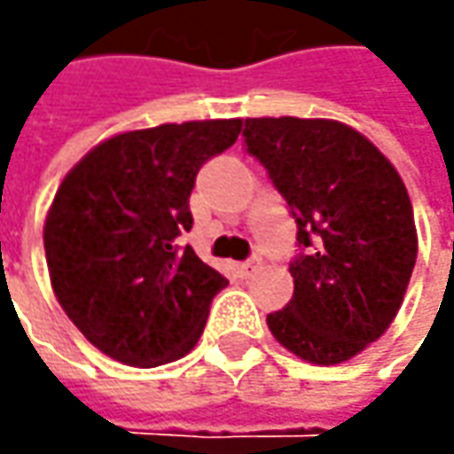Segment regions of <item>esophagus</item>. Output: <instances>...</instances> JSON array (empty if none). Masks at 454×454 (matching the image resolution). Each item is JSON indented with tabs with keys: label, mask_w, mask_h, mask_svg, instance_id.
I'll use <instances>...</instances> for the list:
<instances>
[{
	"label": "esophagus",
	"mask_w": 454,
	"mask_h": 454,
	"mask_svg": "<svg viewBox=\"0 0 454 454\" xmlns=\"http://www.w3.org/2000/svg\"><path fill=\"white\" fill-rule=\"evenodd\" d=\"M260 265H262V257H260V254H253L250 260H245V262L239 265V275H245V278H250L253 272L260 270Z\"/></svg>",
	"instance_id": "esophagus-1"
}]
</instances>
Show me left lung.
I'll list each match as a JSON object with an SVG mask.
<instances>
[{
	"mask_svg": "<svg viewBox=\"0 0 454 454\" xmlns=\"http://www.w3.org/2000/svg\"><path fill=\"white\" fill-rule=\"evenodd\" d=\"M245 151L288 201L301 253L293 298L268 316L295 356L333 366L394 321L417 262L410 194L369 138L325 118H247Z\"/></svg>",
	"mask_w": 454,
	"mask_h": 454,
	"instance_id": "left-lung-1",
	"label": "left lung"
}]
</instances>
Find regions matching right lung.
<instances>
[{"instance_id":"add662e5","label":"right lung","mask_w":454,"mask_h":454,"mask_svg":"<svg viewBox=\"0 0 454 454\" xmlns=\"http://www.w3.org/2000/svg\"><path fill=\"white\" fill-rule=\"evenodd\" d=\"M239 129L230 118L118 133L62 179L44 222L52 290L80 333L115 361L151 369L200 340L227 278L176 237L194 224L200 168Z\"/></svg>"}]
</instances>
